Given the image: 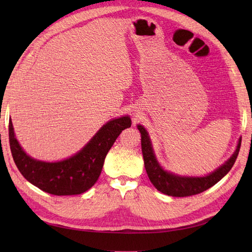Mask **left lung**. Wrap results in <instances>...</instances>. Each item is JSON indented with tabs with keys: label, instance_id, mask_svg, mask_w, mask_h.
<instances>
[{
	"label": "left lung",
	"instance_id": "1",
	"mask_svg": "<svg viewBox=\"0 0 252 252\" xmlns=\"http://www.w3.org/2000/svg\"><path fill=\"white\" fill-rule=\"evenodd\" d=\"M138 129L141 132L144 165L148 178L158 191L171 196L194 195L216 185L232 168L238 158L242 141L240 138L233 155L213 172L205 177H186V175H179L165 170L158 162L147 130L142 125H138Z\"/></svg>",
	"mask_w": 252,
	"mask_h": 252
}]
</instances>
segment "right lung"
<instances>
[{
  "label": "right lung",
  "mask_w": 252,
  "mask_h": 252,
  "mask_svg": "<svg viewBox=\"0 0 252 252\" xmlns=\"http://www.w3.org/2000/svg\"><path fill=\"white\" fill-rule=\"evenodd\" d=\"M130 126L128 116L112 119L77 154L59 162H44L29 157L16 138L11 120L9 144L18 169L32 185L55 195L81 194L95 184L113 143L122 130Z\"/></svg>",
  "instance_id": "obj_1"
}]
</instances>
